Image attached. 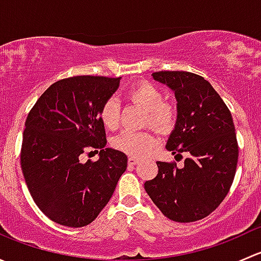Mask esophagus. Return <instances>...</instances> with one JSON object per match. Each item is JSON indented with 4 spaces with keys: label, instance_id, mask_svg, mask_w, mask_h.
Masks as SVG:
<instances>
[{
    "label": "esophagus",
    "instance_id": "34e87169",
    "mask_svg": "<svg viewBox=\"0 0 261 261\" xmlns=\"http://www.w3.org/2000/svg\"><path fill=\"white\" fill-rule=\"evenodd\" d=\"M127 163H128V165H131V167H133V165H135L136 163H138V159H136V158H133V156H130V158H128Z\"/></svg>",
    "mask_w": 261,
    "mask_h": 261
}]
</instances>
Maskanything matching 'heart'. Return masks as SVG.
I'll return each mask as SVG.
<instances>
[{
	"mask_svg": "<svg viewBox=\"0 0 261 261\" xmlns=\"http://www.w3.org/2000/svg\"><path fill=\"white\" fill-rule=\"evenodd\" d=\"M131 101L147 112V123L158 133H168L175 122V111L164 103V94L149 83H141L128 93ZM99 118L105 127L115 130L118 125V103L114 98L107 99L101 107ZM156 141L151 134L123 131L112 139V146L130 156L143 158L152 151Z\"/></svg>",
	"mask_w": 261,
	"mask_h": 261,
	"instance_id": "heart-1",
	"label": "heart"
}]
</instances>
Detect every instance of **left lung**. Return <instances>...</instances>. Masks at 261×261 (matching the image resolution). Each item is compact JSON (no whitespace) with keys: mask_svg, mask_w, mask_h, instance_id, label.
Segmentation results:
<instances>
[{"mask_svg":"<svg viewBox=\"0 0 261 261\" xmlns=\"http://www.w3.org/2000/svg\"><path fill=\"white\" fill-rule=\"evenodd\" d=\"M151 77L177 99V121L165 147L187 158L183 168L156 162L158 175L144 187L165 217L194 222L215 211L232 184L239 156L232 116L211 83L199 75L156 72Z\"/></svg>","mask_w":261,"mask_h":261,"instance_id":"1","label":"left lung"}]
</instances>
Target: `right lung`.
<instances>
[{"instance_id":"add662e5","label":"right lung","mask_w":261,"mask_h":261,"mask_svg":"<svg viewBox=\"0 0 261 261\" xmlns=\"http://www.w3.org/2000/svg\"><path fill=\"white\" fill-rule=\"evenodd\" d=\"M120 78L77 75L55 82L36 101L25 122L21 168L36 206L54 222L83 227L109 203L127 167V156L106 147L99 111ZM100 150L97 162L81 153Z\"/></svg>"}]
</instances>
